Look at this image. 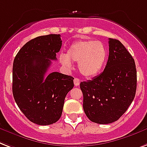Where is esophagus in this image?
Returning <instances> with one entry per match:
<instances>
[{"instance_id":"1","label":"esophagus","mask_w":147,"mask_h":147,"mask_svg":"<svg viewBox=\"0 0 147 147\" xmlns=\"http://www.w3.org/2000/svg\"><path fill=\"white\" fill-rule=\"evenodd\" d=\"M74 85L76 86H78L80 85V80L78 78H75V79L74 80Z\"/></svg>"}]
</instances>
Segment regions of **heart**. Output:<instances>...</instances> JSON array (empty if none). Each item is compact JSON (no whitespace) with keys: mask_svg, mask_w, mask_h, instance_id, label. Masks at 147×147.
I'll return each mask as SVG.
<instances>
[{"mask_svg":"<svg viewBox=\"0 0 147 147\" xmlns=\"http://www.w3.org/2000/svg\"><path fill=\"white\" fill-rule=\"evenodd\" d=\"M107 49L102 42L91 39L74 42L68 48L67 54L60 55V61L67 67L71 62H78L80 72L86 77H92L100 72L107 58Z\"/></svg>","mask_w":147,"mask_h":147,"instance_id":"obj_1","label":"heart"}]
</instances>
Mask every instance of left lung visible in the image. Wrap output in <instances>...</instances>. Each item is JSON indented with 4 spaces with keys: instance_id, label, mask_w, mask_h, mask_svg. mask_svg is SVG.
<instances>
[{
    "instance_id": "8db88e82",
    "label": "left lung",
    "mask_w": 147,
    "mask_h": 147,
    "mask_svg": "<svg viewBox=\"0 0 147 147\" xmlns=\"http://www.w3.org/2000/svg\"><path fill=\"white\" fill-rule=\"evenodd\" d=\"M109 56L103 72L80 83L83 110L91 121H116L134 98L137 70L134 60L120 41L109 38Z\"/></svg>"
}]
</instances>
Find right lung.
<instances>
[{
  "label": "right lung",
  "mask_w": 147,
  "mask_h": 147,
  "mask_svg": "<svg viewBox=\"0 0 147 147\" xmlns=\"http://www.w3.org/2000/svg\"><path fill=\"white\" fill-rule=\"evenodd\" d=\"M59 34L29 41L13 64V95L24 115L32 123L49 125L59 120L64 99L74 87V77L58 72L45 75L61 48Z\"/></svg>",
  "instance_id": "1"
}]
</instances>
